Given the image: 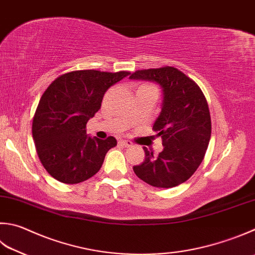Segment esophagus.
Wrapping results in <instances>:
<instances>
[{
    "label": "esophagus",
    "mask_w": 255,
    "mask_h": 255,
    "mask_svg": "<svg viewBox=\"0 0 255 255\" xmlns=\"http://www.w3.org/2000/svg\"><path fill=\"white\" fill-rule=\"evenodd\" d=\"M120 143H121L122 145L126 146V147L133 146V143L131 141H128V140H121V141H120Z\"/></svg>",
    "instance_id": "1"
}]
</instances>
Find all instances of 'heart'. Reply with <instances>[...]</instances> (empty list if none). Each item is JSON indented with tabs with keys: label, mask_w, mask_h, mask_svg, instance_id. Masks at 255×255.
I'll return each mask as SVG.
<instances>
[{
	"label": "heart",
	"mask_w": 255,
	"mask_h": 255,
	"mask_svg": "<svg viewBox=\"0 0 255 255\" xmlns=\"http://www.w3.org/2000/svg\"><path fill=\"white\" fill-rule=\"evenodd\" d=\"M141 86H152V85H148V84H143V85H141ZM153 88H154V86H153Z\"/></svg>",
	"instance_id": "obj_1"
}]
</instances>
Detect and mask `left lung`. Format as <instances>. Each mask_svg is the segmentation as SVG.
Instances as JSON below:
<instances>
[{"instance_id":"obj_1","label":"left lung","mask_w":255,"mask_h":255,"mask_svg":"<svg viewBox=\"0 0 255 255\" xmlns=\"http://www.w3.org/2000/svg\"><path fill=\"white\" fill-rule=\"evenodd\" d=\"M132 80L153 81L161 86V113L153 129L164 148L153 155L146 147L145 160L133 166L137 177L155 187H173L193 175L203 161L211 138V117L199 85L172 66L138 70Z\"/></svg>"}]
</instances>
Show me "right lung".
<instances>
[{"label":"right lung","mask_w":255,"mask_h":255,"mask_svg":"<svg viewBox=\"0 0 255 255\" xmlns=\"http://www.w3.org/2000/svg\"><path fill=\"white\" fill-rule=\"evenodd\" d=\"M128 74L127 71H72L56 78L45 90L33 118L32 135L38 158L52 177L76 184L99 172L117 140L89 136L86 123L101 109L109 88Z\"/></svg>","instance_id":"right-lung-1"}]
</instances>
